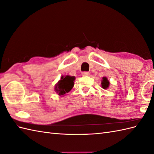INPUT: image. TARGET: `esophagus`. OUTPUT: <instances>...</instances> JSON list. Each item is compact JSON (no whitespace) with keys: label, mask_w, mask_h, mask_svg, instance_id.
Masks as SVG:
<instances>
[{"label":"esophagus","mask_w":154,"mask_h":154,"mask_svg":"<svg viewBox=\"0 0 154 154\" xmlns=\"http://www.w3.org/2000/svg\"><path fill=\"white\" fill-rule=\"evenodd\" d=\"M82 75H83V76H89V75H90V73L87 72V71H84V72L82 73Z\"/></svg>","instance_id":"obj_1"}]
</instances>
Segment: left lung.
<instances>
[{
  "instance_id": "8db88e82",
  "label": "left lung",
  "mask_w": 154,
  "mask_h": 154,
  "mask_svg": "<svg viewBox=\"0 0 154 154\" xmlns=\"http://www.w3.org/2000/svg\"><path fill=\"white\" fill-rule=\"evenodd\" d=\"M109 81L108 79V78L106 77H102V80L101 81V86H102V88L103 89H107L109 88Z\"/></svg>"
}]
</instances>
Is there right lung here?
Listing matches in <instances>:
<instances>
[{
    "instance_id": "obj_1",
    "label": "right lung",
    "mask_w": 154,
    "mask_h": 154,
    "mask_svg": "<svg viewBox=\"0 0 154 154\" xmlns=\"http://www.w3.org/2000/svg\"><path fill=\"white\" fill-rule=\"evenodd\" d=\"M75 77L70 75H62L58 83L55 85L54 91L59 96H63L66 93L69 92L74 86Z\"/></svg>"
}]
</instances>
